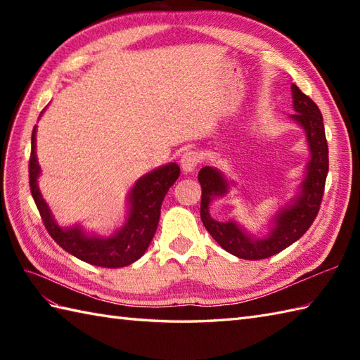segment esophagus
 <instances>
[{"mask_svg": "<svg viewBox=\"0 0 360 360\" xmlns=\"http://www.w3.org/2000/svg\"><path fill=\"white\" fill-rule=\"evenodd\" d=\"M201 156L196 151H186L181 158V168L184 173H193L196 165L200 164Z\"/></svg>", "mask_w": 360, "mask_h": 360, "instance_id": "esophagus-1", "label": "esophagus"}]
</instances>
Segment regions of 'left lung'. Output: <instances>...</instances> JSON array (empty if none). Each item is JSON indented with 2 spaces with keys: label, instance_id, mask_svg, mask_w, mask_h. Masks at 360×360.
<instances>
[{
  "label": "left lung",
  "instance_id": "obj_1",
  "mask_svg": "<svg viewBox=\"0 0 360 360\" xmlns=\"http://www.w3.org/2000/svg\"><path fill=\"white\" fill-rule=\"evenodd\" d=\"M295 114L289 119L300 125L307 136L309 160L304 168V176L290 201L277 210L269 224V232L264 236L249 233L235 219H213L209 207L215 198H224L235 181L227 179L215 167H202L198 174L202 188L201 219L204 227L221 248L243 259H263L285 250L295 243L311 227L316 219L320 202L323 198L325 181L328 174V143L325 137L323 117L319 106L304 96L297 85H290Z\"/></svg>",
  "mask_w": 360,
  "mask_h": 360
}]
</instances>
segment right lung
I'll return each mask as SVG.
<instances>
[{
	"instance_id": "obj_1",
	"label": "right lung",
	"mask_w": 360,
	"mask_h": 360,
	"mask_svg": "<svg viewBox=\"0 0 360 360\" xmlns=\"http://www.w3.org/2000/svg\"><path fill=\"white\" fill-rule=\"evenodd\" d=\"M43 114V112H41ZM40 114V116H41ZM37 125L32 131L29 159V184L37 209L52 240L82 262L101 267H124L137 262L148 249L156 233L164 198L179 176V165L170 162L143 174L134 182L128 195L125 224L110 236L88 233L82 226L63 227L57 223L48 202L38 188L41 168L37 159Z\"/></svg>"
}]
</instances>
